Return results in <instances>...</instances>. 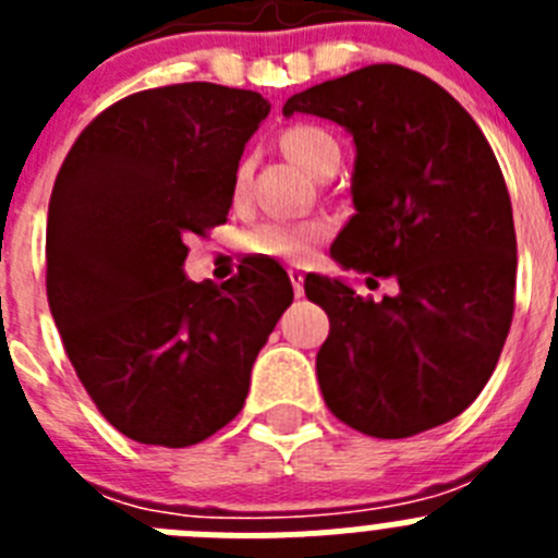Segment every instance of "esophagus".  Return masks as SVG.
<instances>
[{"instance_id": "34e87169", "label": "esophagus", "mask_w": 558, "mask_h": 558, "mask_svg": "<svg viewBox=\"0 0 558 558\" xmlns=\"http://www.w3.org/2000/svg\"><path fill=\"white\" fill-rule=\"evenodd\" d=\"M288 276H290V284H293V293H295V299H302L304 295V270L302 268H290L288 270Z\"/></svg>"}]
</instances>
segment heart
<instances>
[{"mask_svg": "<svg viewBox=\"0 0 558 558\" xmlns=\"http://www.w3.org/2000/svg\"><path fill=\"white\" fill-rule=\"evenodd\" d=\"M282 147L295 165L307 170L310 175L322 179L324 172L340 165V145L332 133L324 131L322 125H293L284 131ZM248 161H240L231 179V198L240 201L245 195L248 184ZM329 234V226L324 220H299V223H259L245 234V248L251 254L270 256V259H307Z\"/></svg>", "mask_w": 558, "mask_h": 558, "instance_id": "heart-1", "label": "heart"}]
</instances>
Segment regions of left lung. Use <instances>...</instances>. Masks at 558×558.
Listing matches in <instances>:
<instances>
[{"mask_svg": "<svg viewBox=\"0 0 558 558\" xmlns=\"http://www.w3.org/2000/svg\"><path fill=\"white\" fill-rule=\"evenodd\" d=\"M295 111L347 128L357 150L332 259L399 288L374 302L349 279H304L329 315L324 402L374 438L445 425L489 383L514 315V218L495 153L456 97L397 63L299 92L282 108Z\"/></svg>", "mask_w": 558, "mask_h": 558, "instance_id": "left-lung-1", "label": "left lung"}]
</instances>
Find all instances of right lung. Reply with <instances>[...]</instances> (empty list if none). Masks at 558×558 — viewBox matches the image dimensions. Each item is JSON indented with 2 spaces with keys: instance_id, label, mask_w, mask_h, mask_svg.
<instances>
[{
  "instance_id": "1",
  "label": "right lung",
  "mask_w": 558,
  "mask_h": 558,
  "mask_svg": "<svg viewBox=\"0 0 558 558\" xmlns=\"http://www.w3.org/2000/svg\"><path fill=\"white\" fill-rule=\"evenodd\" d=\"M270 102L175 83L113 102L77 136L47 218V299L97 411L140 445L190 447L229 425L293 302L274 259L190 282L186 240L226 223L231 179Z\"/></svg>"
}]
</instances>
